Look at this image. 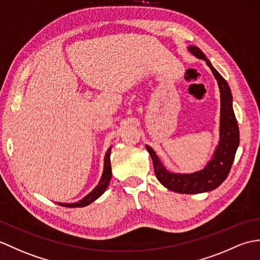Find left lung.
Masks as SVG:
<instances>
[{"mask_svg":"<svg viewBox=\"0 0 260 260\" xmlns=\"http://www.w3.org/2000/svg\"><path fill=\"white\" fill-rule=\"evenodd\" d=\"M188 51L197 58L204 59L212 70L218 83L220 92V126L219 143L212 159L202 171L191 174H176L168 172L154 150L146 145L152 157L156 177L166 188L180 194H198L217 188L227 178L239 146V128L233 110V96L226 80L208 61L206 55L197 46L190 45Z\"/></svg>","mask_w":260,"mask_h":260,"instance_id":"8db88e82","label":"left lung"}]
</instances>
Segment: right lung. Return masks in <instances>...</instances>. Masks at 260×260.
Segmentation results:
<instances>
[{
  "instance_id": "add662e5",
  "label": "right lung",
  "mask_w": 260,
  "mask_h": 260,
  "mask_svg": "<svg viewBox=\"0 0 260 260\" xmlns=\"http://www.w3.org/2000/svg\"><path fill=\"white\" fill-rule=\"evenodd\" d=\"M111 149L112 147H110L107 149V152L105 154V158H104V170H103V174L99 185L95 187V188L89 192L87 196L84 197L83 199H81L80 202L77 203H72V204H62V203H57L61 206H65V207H71V208H75V207H84L87 206L90 203H93L94 201H96L103 192L106 190V188L110 185V180L112 178V167H111Z\"/></svg>"
}]
</instances>
